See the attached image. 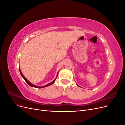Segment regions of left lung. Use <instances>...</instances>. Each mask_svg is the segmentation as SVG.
<instances>
[{
    "label": "left lung",
    "instance_id": "left-lung-1",
    "mask_svg": "<svg viewBox=\"0 0 125 125\" xmlns=\"http://www.w3.org/2000/svg\"><path fill=\"white\" fill-rule=\"evenodd\" d=\"M77 85H78V86H79V85H78V84H77Z\"/></svg>",
    "mask_w": 125,
    "mask_h": 125
}]
</instances>
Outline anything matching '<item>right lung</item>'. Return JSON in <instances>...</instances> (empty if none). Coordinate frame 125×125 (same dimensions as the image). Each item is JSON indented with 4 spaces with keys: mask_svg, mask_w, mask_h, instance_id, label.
Instances as JSON below:
<instances>
[{
    "mask_svg": "<svg viewBox=\"0 0 125 125\" xmlns=\"http://www.w3.org/2000/svg\"><path fill=\"white\" fill-rule=\"evenodd\" d=\"M20 74H21V76H22V77H23V78L24 79V80L26 81V82L27 83H28L30 86H32V87H34V88H44V87H46V86H49V85L52 84H53L55 82V80H56V79L57 77V76H58V74H57V77L56 78V79H55V80H54L53 81H52V82L50 83H48V84H46V85H44V86H36V85H35L33 84L32 83H31V82H29V81L27 80V79H26L24 77V76L23 75V74H22V72L21 71L20 69Z\"/></svg>",
    "mask_w": 125,
    "mask_h": 125,
    "instance_id": "add662e5",
    "label": "right lung"
}]
</instances>
